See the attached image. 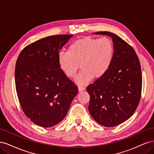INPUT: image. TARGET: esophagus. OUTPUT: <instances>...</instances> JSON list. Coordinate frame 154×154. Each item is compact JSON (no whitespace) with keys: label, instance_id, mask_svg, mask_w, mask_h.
Returning <instances> with one entry per match:
<instances>
[{"label":"esophagus","instance_id":"esophagus-1","mask_svg":"<svg viewBox=\"0 0 154 154\" xmlns=\"http://www.w3.org/2000/svg\"><path fill=\"white\" fill-rule=\"evenodd\" d=\"M85 89V88L83 87H81V86H79L78 87V91L79 92H82L83 91H84Z\"/></svg>","mask_w":154,"mask_h":154}]
</instances>
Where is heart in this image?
Wrapping results in <instances>:
<instances>
[{
	"instance_id": "1",
	"label": "heart",
	"mask_w": 154,
	"mask_h": 154,
	"mask_svg": "<svg viewBox=\"0 0 154 154\" xmlns=\"http://www.w3.org/2000/svg\"><path fill=\"white\" fill-rule=\"evenodd\" d=\"M113 42L107 37L84 36L69 46L67 52L58 54L60 68L69 78H73L79 69L82 71L75 78L79 85L88 84L93 78L99 79L109 71L114 58Z\"/></svg>"
}]
</instances>
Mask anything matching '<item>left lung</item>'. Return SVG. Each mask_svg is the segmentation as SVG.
Segmentation results:
<instances>
[{"label": "left lung", "instance_id": "8db88e82", "mask_svg": "<svg viewBox=\"0 0 154 154\" xmlns=\"http://www.w3.org/2000/svg\"><path fill=\"white\" fill-rule=\"evenodd\" d=\"M111 37L114 58L109 71L87 88L90 95L88 110L96 122L115 127L129 119L140 101L142 88L141 65L134 49L112 32H93Z\"/></svg>", "mask_w": 154, "mask_h": 154}]
</instances>
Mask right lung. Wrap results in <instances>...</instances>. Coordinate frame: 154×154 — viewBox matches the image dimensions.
<instances>
[{"instance_id":"right-lung-1","label":"right lung","mask_w":154,"mask_h":154,"mask_svg":"<svg viewBox=\"0 0 154 154\" xmlns=\"http://www.w3.org/2000/svg\"><path fill=\"white\" fill-rule=\"evenodd\" d=\"M72 36L45 37L23 49L17 58L15 86L26 116L35 124L51 127L64 119L78 87L60 68L58 54Z\"/></svg>"}]
</instances>
